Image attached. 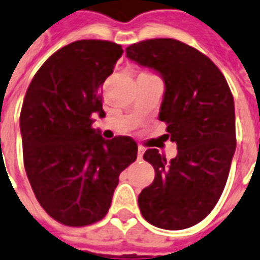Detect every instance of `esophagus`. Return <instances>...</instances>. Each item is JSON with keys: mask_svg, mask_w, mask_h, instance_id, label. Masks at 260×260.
Listing matches in <instances>:
<instances>
[{"mask_svg": "<svg viewBox=\"0 0 260 260\" xmlns=\"http://www.w3.org/2000/svg\"><path fill=\"white\" fill-rule=\"evenodd\" d=\"M144 152H145V148H144L142 145H138V153H137L138 159H142V156H144Z\"/></svg>", "mask_w": 260, "mask_h": 260, "instance_id": "obj_1", "label": "esophagus"}]
</instances>
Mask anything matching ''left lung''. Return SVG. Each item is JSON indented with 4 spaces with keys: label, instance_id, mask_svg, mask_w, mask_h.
<instances>
[{
    "label": "left lung",
    "instance_id": "left-lung-1",
    "mask_svg": "<svg viewBox=\"0 0 260 260\" xmlns=\"http://www.w3.org/2000/svg\"><path fill=\"white\" fill-rule=\"evenodd\" d=\"M126 56L163 78L159 119L167 123L163 137L178 151L170 161L157 149L144 153L155 179L138 196L140 211L156 228L186 229L212 211L229 177L236 151L233 94L219 68L181 41H141L126 48Z\"/></svg>",
    "mask_w": 260,
    "mask_h": 260
}]
</instances>
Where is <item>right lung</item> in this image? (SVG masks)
Wrapping results in <instances>:
<instances>
[{
  "label": "right lung",
  "mask_w": 260,
  "mask_h": 260,
  "mask_svg": "<svg viewBox=\"0 0 260 260\" xmlns=\"http://www.w3.org/2000/svg\"><path fill=\"white\" fill-rule=\"evenodd\" d=\"M123 49L82 40L58 49L32 78L20 112L23 160L37 200L53 219L87 226L109 210L119 174L137 159L132 137L104 140L101 86Z\"/></svg>",
  "instance_id": "right-lung-1"
}]
</instances>
